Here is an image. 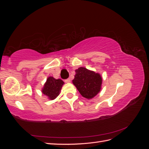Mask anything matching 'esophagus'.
Returning a JSON list of instances; mask_svg holds the SVG:
<instances>
[{"label":"esophagus","instance_id":"1","mask_svg":"<svg viewBox=\"0 0 149 149\" xmlns=\"http://www.w3.org/2000/svg\"><path fill=\"white\" fill-rule=\"evenodd\" d=\"M70 81H71V79H70V78H68V79H65V82H66V83H70Z\"/></svg>","mask_w":149,"mask_h":149}]
</instances>
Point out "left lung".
I'll use <instances>...</instances> for the list:
<instances>
[{
    "instance_id": "8db88e82",
    "label": "left lung",
    "mask_w": 149,
    "mask_h": 149,
    "mask_svg": "<svg viewBox=\"0 0 149 149\" xmlns=\"http://www.w3.org/2000/svg\"><path fill=\"white\" fill-rule=\"evenodd\" d=\"M75 72L72 82L81 96L88 100L95 97L101 89L102 78L101 74L84 67H79Z\"/></svg>"
}]
</instances>
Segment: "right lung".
Segmentation results:
<instances>
[{
	"mask_svg": "<svg viewBox=\"0 0 149 149\" xmlns=\"http://www.w3.org/2000/svg\"><path fill=\"white\" fill-rule=\"evenodd\" d=\"M65 83L60 79H55L49 76L42 89V93L48 97V100H53L59 95L61 88Z\"/></svg>",
	"mask_w": 149,
	"mask_h": 149,
	"instance_id": "1",
	"label": "right lung"
}]
</instances>
